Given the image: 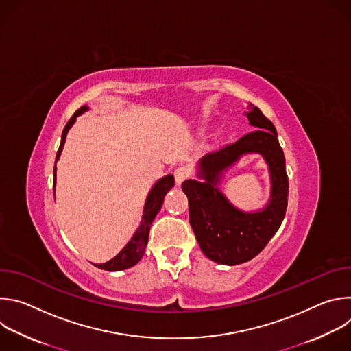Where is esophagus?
<instances>
[{"instance_id": "34e87169", "label": "esophagus", "mask_w": 351, "mask_h": 351, "mask_svg": "<svg viewBox=\"0 0 351 351\" xmlns=\"http://www.w3.org/2000/svg\"><path fill=\"white\" fill-rule=\"evenodd\" d=\"M173 176H175L176 184H182V182H184L190 176V169L187 167H179L175 169Z\"/></svg>"}]
</instances>
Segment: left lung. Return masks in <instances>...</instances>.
Here are the masks:
<instances>
[{"label": "left lung", "mask_w": 351, "mask_h": 351, "mask_svg": "<svg viewBox=\"0 0 351 351\" xmlns=\"http://www.w3.org/2000/svg\"><path fill=\"white\" fill-rule=\"evenodd\" d=\"M245 117L257 129L203 157L199 176L206 182L182 183L199 248L210 260L225 265H237L260 254L278 232L287 208L289 179L276 129L258 107L252 106ZM247 152H260L266 158L273 180L269 206L253 215L236 210L216 187L221 171Z\"/></svg>", "instance_id": "8db88e82"}]
</instances>
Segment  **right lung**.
<instances>
[{
	"instance_id": "obj_1",
	"label": "right lung",
	"mask_w": 351,
	"mask_h": 351,
	"mask_svg": "<svg viewBox=\"0 0 351 351\" xmlns=\"http://www.w3.org/2000/svg\"><path fill=\"white\" fill-rule=\"evenodd\" d=\"M87 110V107H80L73 115L72 118L68 121L66 126L64 128V132H62V138H61V144H60V148H58V153H57V158H56V162L58 161L60 156H61V152L64 148V144H65V140H66V133L68 130L71 129V126L75 123L76 118L83 114L84 111ZM56 169L54 168V180H56ZM175 186V179L172 175H167L165 178L160 179L154 187L152 189V191H149L148 197H147V202H145V206H144V214H143V218H141V222H140V226L138 229L136 230L134 236L130 239V241L121 250V253L118 256H115L112 260H110L108 263H104V264H95L97 268L99 269H104V271H122V269H126V268H130L133 265H136L144 252H145V245H147V241H148V233H149V226H152L156 215L158 214V211L161 210V206L164 203V197L165 194Z\"/></svg>"
}]
</instances>
